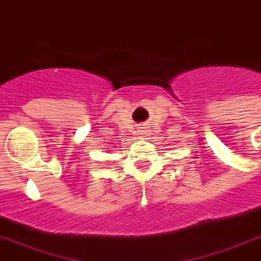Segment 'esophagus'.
Returning <instances> with one entry per match:
<instances>
[{
	"mask_svg": "<svg viewBox=\"0 0 261 261\" xmlns=\"http://www.w3.org/2000/svg\"><path fill=\"white\" fill-rule=\"evenodd\" d=\"M140 135H143V136H147V135H148V130H147V129H141L140 130Z\"/></svg>",
	"mask_w": 261,
	"mask_h": 261,
	"instance_id": "obj_1",
	"label": "esophagus"
}]
</instances>
